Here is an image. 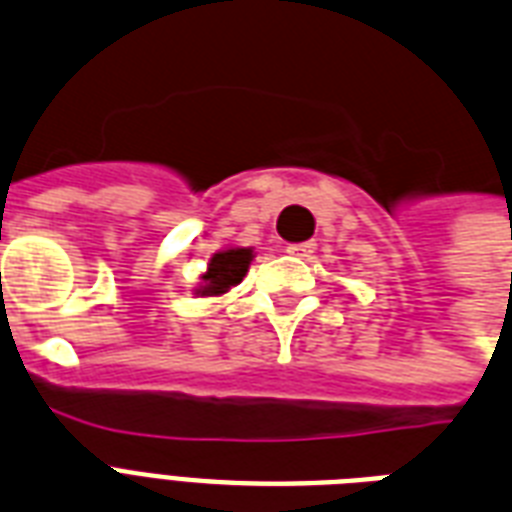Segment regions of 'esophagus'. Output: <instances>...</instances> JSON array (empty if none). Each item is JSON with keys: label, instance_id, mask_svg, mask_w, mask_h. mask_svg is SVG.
<instances>
[{"label": "esophagus", "instance_id": "esophagus-1", "mask_svg": "<svg viewBox=\"0 0 512 512\" xmlns=\"http://www.w3.org/2000/svg\"><path fill=\"white\" fill-rule=\"evenodd\" d=\"M285 251L291 253V256H299V259H307V256H312V253H315V243H293V245H288Z\"/></svg>", "mask_w": 512, "mask_h": 512}]
</instances>
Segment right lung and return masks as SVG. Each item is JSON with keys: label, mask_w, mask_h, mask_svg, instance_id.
Listing matches in <instances>:
<instances>
[{"label": "right lung", "mask_w": 512, "mask_h": 512, "mask_svg": "<svg viewBox=\"0 0 512 512\" xmlns=\"http://www.w3.org/2000/svg\"><path fill=\"white\" fill-rule=\"evenodd\" d=\"M253 259L251 248H229V251L216 253L208 264V272L202 275L200 293L202 296H219L227 293L232 285H237L248 272V264Z\"/></svg>", "instance_id": "right-lung-1"}]
</instances>
